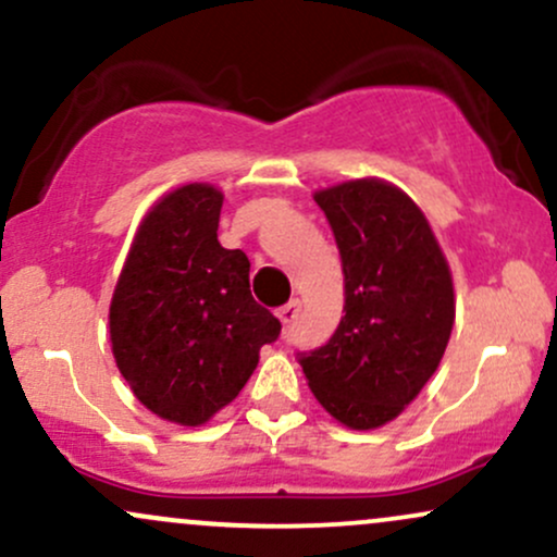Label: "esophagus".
<instances>
[{
	"instance_id": "34e87169",
	"label": "esophagus",
	"mask_w": 557,
	"mask_h": 557,
	"mask_svg": "<svg viewBox=\"0 0 557 557\" xmlns=\"http://www.w3.org/2000/svg\"><path fill=\"white\" fill-rule=\"evenodd\" d=\"M299 312H302V305H299V299H292L289 305H284V307H281V310H278V320H281V323H284V325H292L294 320L299 318Z\"/></svg>"
}]
</instances>
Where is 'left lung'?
Listing matches in <instances>:
<instances>
[{"label": "left lung", "mask_w": 557, "mask_h": 557, "mask_svg": "<svg viewBox=\"0 0 557 557\" xmlns=\"http://www.w3.org/2000/svg\"><path fill=\"white\" fill-rule=\"evenodd\" d=\"M344 271V315L323 346L297 351L312 394L351 430H372L433 377L454 329V284L409 195L357 180L315 195Z\"/></svg>", "instance_id": "left-lung-1"}]
</instances>
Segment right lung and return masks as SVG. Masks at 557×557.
I'll return each instance as SVG.
<instances>
[{"mask_svg": "<svg viewBox=\"0 0 557 557\" xmlns=\"http://www.w3.org/2000/svg\"><path fill=\"white\" fill-rule=\"evenodd\" d=\"M224 195L185 185L137 228L109 310L116 368L163 420L208 422L234 401L278 318L250 294V260L219 245Z\"/></svg>", "mask_w": 557, "mask_h": 557, "instance_id": "add662e5", "label": "right lung"}]
</instances>
